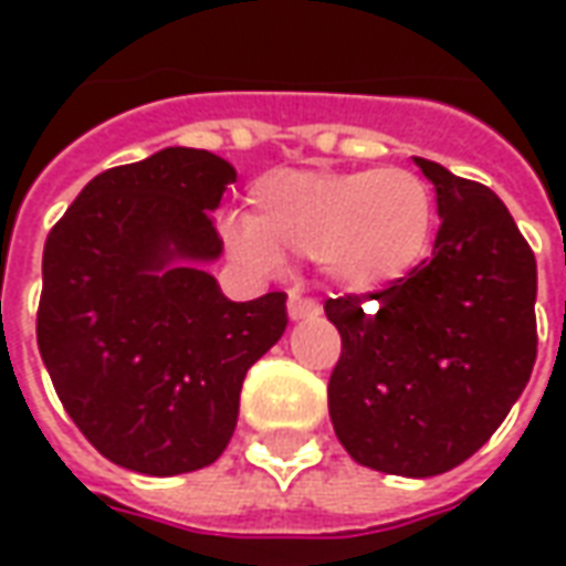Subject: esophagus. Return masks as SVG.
I'll list each match as a JSON object with an SVG mask.
<instances>
[{"label":"esophagus","instance_id":"34e87169","mask_svg":"<svg viewBox=\"0 0 566 566\" xmlns=\"http://www.w3.org/2000/svg\"><path fill=\"white\" fill-rule=\"evenodd\" d=\"M287 315H291V321L315 318V315H318V306H315L312 300H306L300 291H291V296H287Z\"/></svg>","mask_w":566,"mask_h":566}]
</instances>
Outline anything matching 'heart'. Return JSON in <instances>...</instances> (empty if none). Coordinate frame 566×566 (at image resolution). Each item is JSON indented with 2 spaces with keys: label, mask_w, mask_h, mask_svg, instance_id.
<instances>
[{
  "label": "heart",
  "mask_w": 566,
  "mask_h": 566,
  "mask_svg": "<svg viewBox=\"0 0 566 566\" xmlns=\"http://www.w3.org/2000/svg\"><path fill=\"white\" fill-rule=\"evenodd\" d=\"M433 230L437 199L412 169H291L251 187L248 221L230 223L227 242L263 266L318 260L339 291L376 294L424 263Z\"/></svg>",
  "instance_id": "obj_1"
}]
</instances>
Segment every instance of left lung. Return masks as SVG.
Masks as SVG:
<instances>
[{
	"instance_id": "obj_1",
	"label": "left lung",
	"mask_w": 566,
	"mask_h": 566,
	"mask_svg": "<svg viewBox=\"0 0 566 566\" xmlns=\"http://www.w3.org/2000/svg\"><path fill=\"white\" fill-rule=\"evenodd\" d=\"M416 166L442 218L430 260L324 312L343 336L327 385L339 442L369 470L427 479L482 449L522 397L536 360V260L494 190L424 157Z\"/></svg>"
}]
</instances>
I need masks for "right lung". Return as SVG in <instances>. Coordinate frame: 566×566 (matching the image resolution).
<instances>
[{
    "label": "right lung",
    "instance_id": "add662e5",
    "mask_svg": "<svg viewBox=\"0 0 566 566\" xmlns=\"http://www.w3.org/2000/svg\"><path fill=\"white\" fill-rule=\"evenodd\" d=\"M233 181L211 150L163 148L96 175L44 242V367L93 449L133 473L218 461L245 373L287 327V296L233 303L206 272Z\"/></svg>",
    "mask_w": 566,
    "mask_h": 566
}]
</instances>
